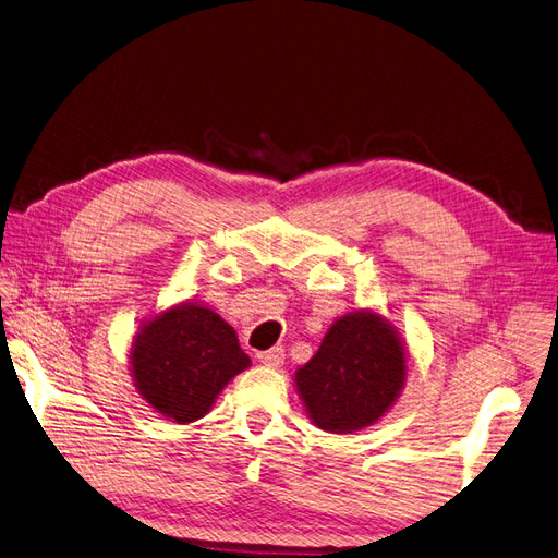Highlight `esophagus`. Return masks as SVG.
I'll return each instance as SVG.
<instances>
[{"instance_id":"obj_1","label":"esophagus","mask_w":558,"mask_h":558,"mask_svg":"<svg viewBox=\"0 0 558 558\" xmlns=\"http://www.w3.org/2000/svg\"><path fill=\"white\" fill-rule=\"evenodd\" d=\"M257 359H259L262 364H266V366L278 368L284 362V350L282 348H271V350H266V352H257Z\"/></svg>"}]
</instances>
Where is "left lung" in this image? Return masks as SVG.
I'll use <instances>...</instances> for the list:
<instances>
[{"instance_id": "8db88e82", "label": "left lung", "mask_w": 558, "mask_h": 558, "mask_svg": "<svg viewBox=\"0 0 558 558\" xmlns=\"http://www.w3.org/2000/svg\"><path fill=\"white\" fill-rule=\"evenodd\" d=\"M294 380L315 426L352 434L375 424L399 399L405 350L385 317L354 311L333 322Z\"/></svg>"}]
</instances>
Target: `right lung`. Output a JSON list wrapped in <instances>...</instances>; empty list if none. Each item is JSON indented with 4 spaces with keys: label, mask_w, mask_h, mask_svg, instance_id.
<instances>
[{
    "label": "right lung",
    "mask_w": 558,
    "mask_h": 558,
    "mask_svg": "<svg viewBox=\"0 0 558 558\" xmlns=\"http://www.w3.org/2000/svg\"><path fill=\"white\" fill-rule=\"evenodd\" d=\"M136 389L178 424L202 420L233 375L250 366L236 331L194 303H181L143 327L130 352Z\"/></svg>",
    "instance_id": "right-lung-1"
}]
</instances>
